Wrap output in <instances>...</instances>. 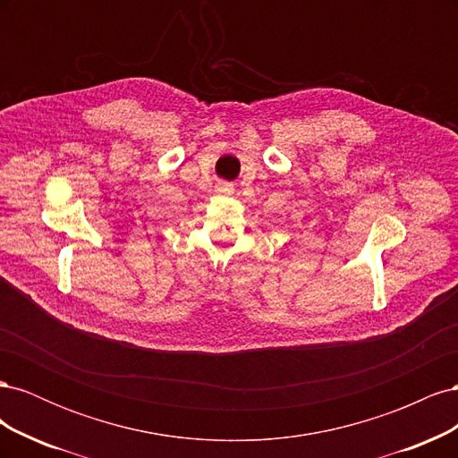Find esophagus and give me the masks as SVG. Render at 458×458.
I'll return each mask as SVG.
<instances>
[{"instance_id": "1", "label": "esophagus", "mask_w": 458, "mask_h": 458, "mask_svg": "<svg viewBox=\"0 0 458 458\" xmlns=\"http://www.w3.org/2000/svg\"><path fill=\"white\" fill-rule=\"evenodd\" d=\"M216 191L219 192V195H231V192H233L234 189H233L231 183H217Z\"/></svg>"}]
</instances>
